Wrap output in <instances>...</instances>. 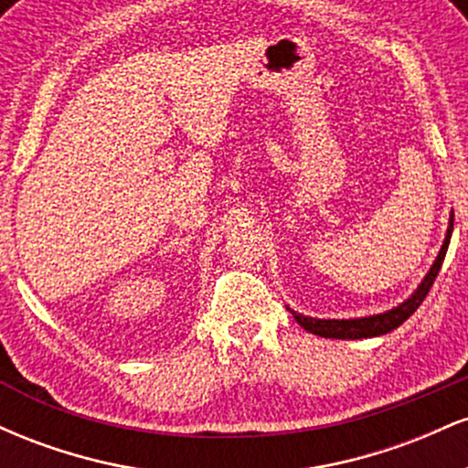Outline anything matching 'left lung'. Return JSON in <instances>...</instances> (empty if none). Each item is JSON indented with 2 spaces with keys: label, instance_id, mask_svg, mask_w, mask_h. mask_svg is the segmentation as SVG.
I'll return each instance as SVG.
<instances>
[{
  "label": "left lung",
  "instance_id": "obj_1",
  "mask_svg": "<svg viewBox=\"0 0 468 468\" xmlns=\"http://www.w3.org/2000/svg\"><path fill=\"white\" fill-rule=\"evenodd\" d=\"M451 233H453V213H451L449 219V229H447V238H444L442 249H440L436 261L433 266L429 268V272L424 275V279L420 282V286L416 288V292L411 294L407 302H402L396 308L388 310V313H380V314H372V316H361V319H314V316H305L292 313L297 324L303 327V330L313 332L316 336H325V338H369V336H380V335H388V332L396 330V327L405 324L410 316L416 313L418 305L424 302V297L429 294L431 290L433 282H436L440 268H442L444 255H447L449 249V241H451Z\"/></svg>",
  "mask_w": 468,
  "mask_h": 468
}]
</instances>
